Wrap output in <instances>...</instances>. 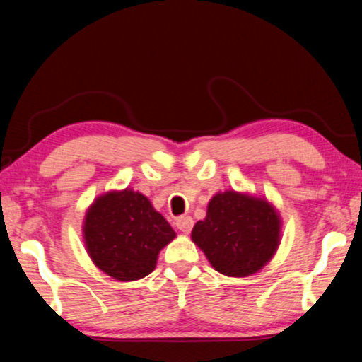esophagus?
I'll return each instance as SVG.
<instances>
[{"label": "esophagus", "instance_id": "1", "mask_svg": "<svg viewBox=\"0 0 362 362\" xmlns=\"http://www.w3.org/2000/svg\"><path fill=\"white\" fill-rule=\"evenodd\" d=\"M175 226L182 233H187V235H188V233L192 231V228H193V218L189 217V216L179 217V218H177V222H175Z\"/></svg>", "mask_w": 362, "mask_h": 362}]
</instances>
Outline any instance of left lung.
<instances>
[{
	"instance_id": "8db88e82",
	"label": "left lung",
	"mask_w": 362,
	"mask_h": 362,
	"mask_svg": "<svg viewBox=\"0 0 362 362\" xmlns=\"http://www.w3.org/2000/svg\"><path fill=\"white\" fill-rule=\"evenodd\" d=\"M192 240L218 273L250 276L267 265L281 240V218L267 199L226 189L209 201Z\"/></svg>"
}]
</instances>
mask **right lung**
Returning <instances> with one entry per match:
<instances>
[{"label":"right lung","mask_w":362,"mask_h":362,"mask_svg":"<svg viewBox=\"0 0 362 362\" xmlns=\"http://www.w3.org/2000/svg\"><path fill=\"white\" fill-rule=\"evenodd\" d=\"M86 250L97 268L118 281H137L156 267L158 254L175 231L150 199L134 189L108 192L84 217Z\"/></svg>","instance_id":"right-lung-1"}]
</instances>
